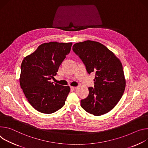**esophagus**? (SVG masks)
Returning a JSON list of instances; mask_svg holds the SVG:
<instances>
[{"mask_svg": "<svg viewBox=\"0 0 148 148\" xmlns=\"http://www.w3.org/2000/svg\"><path fill=\"white\" fill-rule=\"evenodd\" d=\"M77 88L76 87H75V86H71V89H72V90H75Z\"/></svg>", "mask_w": 148, "mask_h": 148, "instance_id": "obj_1", "label": "esophagus"}]
</instances>
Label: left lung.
<instances>
[{"label": "left lung", "mask_w": 148, "mask_h": 148, "mask_svg": "<svg viewBox=\"0 0 148 148\" xmlns=\"http://www.w3.org/2000/svg\"><path fill=\"white\" fill-rule=\"evenodd\" d=\"M72 49L85 64L88 73H95L94 88H88V96L80 101L82 108L95 116L109 112L121 99L126 86L121 60L105 46L95 41L76 43Z\"/></svg>", "instance_id": "8db88e82"}]
</instances>
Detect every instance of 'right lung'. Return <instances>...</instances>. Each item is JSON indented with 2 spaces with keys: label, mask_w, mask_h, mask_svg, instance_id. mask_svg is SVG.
Returning a JSON list of instances; mask_svg holds the SVG:
<instances>
[{
  "label": "right lung",
  "mask_w": 148,
  "mask_h": 148,
  "mask_svg": "<svg viewBox=\"0 0 148 148\" xmlns=\"http://www.w3.org/2000/svg\"><path fill=\"white\" fill-rule=\"evenodd\" d=\"M72 45V42L44 43L22 62L21 87L29 103L39 112L54 113L65 103L70 87L50 80L54 79Z\"/></svg>",
  "instance_id": "add662e5"
}]
</instances>
